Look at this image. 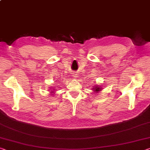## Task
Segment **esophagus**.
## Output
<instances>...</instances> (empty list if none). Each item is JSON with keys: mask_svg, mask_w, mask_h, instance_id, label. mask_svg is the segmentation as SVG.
I'll use <instances>...</instances> for the list:
<instances>
[{"mask_svg": "<svg viewBox=\"0 0 150 150\" xmlns=\"http://www.w3.org/2000/svg\"><path fill=\"white\" fill-rule=\"evenodd\" d=\"M71 74H72V76L73 77H76V76H77V73H76L75 72H73Z\"/></svg>", "mask_w": 150, "mask_h": 150, "instance_id": "esophagus-1", "label": "esophagus"}]
</instances>
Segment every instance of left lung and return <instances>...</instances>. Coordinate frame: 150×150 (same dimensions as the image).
I'll list each match as a JSON object with an SVG mask.
<instances>
[{"mask_svg":"<svg viewBox=\"0 0 150 150\" xmlns=\"http://www.w3.org/2000/svg\"><path fill=\"white\" fill-rule=\"evenodd\" d=\"M92 89H93V90H94V91L95 92H96V93H98L99 91H101V87H100V86H96V87H92Z\"/></svg>","mask_w":150,"mask_h":150,"instance_id":"8db88e82","label":"left lung"}]
</instances>
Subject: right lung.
I'll return each mask as SVG.
<instances>
[{
	"label": "right lung",
	"instance_id": "obj_1",
	"mask_svg": "<svg viewBox=\"0 0 150 150\" xmlns=\"http://www.w3.org/2000/svg\"><path fill=\"white\" fill-rule=\"evenodd\" d=\"M55 91V90H53V91H51V93H54L53 91Z\"/></svg>",
	"mask_w": 150,
	"mask_h": 150
}]
</instances>
